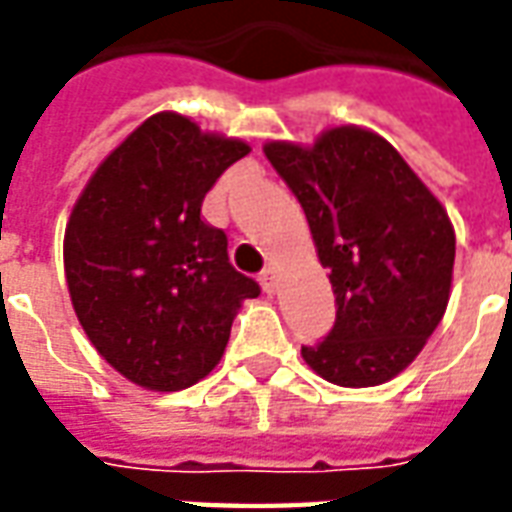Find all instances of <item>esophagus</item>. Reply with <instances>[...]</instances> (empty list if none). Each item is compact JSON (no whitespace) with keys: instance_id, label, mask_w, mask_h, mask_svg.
Masks as SVG:
<instances>
[{"instance_id":"obj_1","label":"esophagus","mask_w":512,"mask_h":512,"mask_svg":"<svg viewBox=\"0 0 512 512\" xmlns=\"http://www.w3.org/2000/svg\"><path fill=\"white\" fill-rule=\"evenodd\" d=\"M260 285H263V290H266V293H274V288H277V277H274V268H271V266L263 268V274H260Z\"/></svg>"}]
</instances>
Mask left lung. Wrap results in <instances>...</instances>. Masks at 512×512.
Wrapping results in <instances>:
<instances>
[{
  "mask_svg": "<svg viewBox=\"0 0 512 512\" xmlns=\"http://www.w3.org/2000/svg\"><path fill=\"white\" fill-rule=\"evenodd\" d=\"M266 156L310 222L337 318L304 362L337 386H378L414 362L450 301L455 233L441 202L386 139L332 128Z\"/></svg>",
  "mask_w": 512,
  "mask_h": 512,
  "instance_id": "8db88e82",
  "label": "left lung"
}]
</instances>
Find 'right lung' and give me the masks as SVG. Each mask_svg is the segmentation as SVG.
I'll use <instances>...</instances> for the list:
<instances>
[{
	"instance_id": "obj_1",
	"label": "right lung",
	"mask_w": 512,
	"mask_h": 512,
	"mask_svg": "<svg viewBox=\"0 0 512 512\" xmlns=\"http://www.w3.org/2000/svg\"><path fill=\"white\" fill-rule=\"evenodd\" d=\"M249 153L161 112L112 150L65 230V277L82 329L128 381L178 392L219 365L235 310L260 285L202 222L205 194Z\"/></svg>"
}]
</instances>
